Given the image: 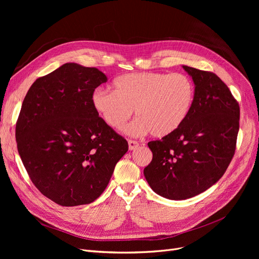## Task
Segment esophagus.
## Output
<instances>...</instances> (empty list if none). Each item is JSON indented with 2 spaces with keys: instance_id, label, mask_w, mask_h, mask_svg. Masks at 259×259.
<instances>
[{
  "instance_id": "esophagus-1",
  "label": "esophagus",
  "mask_w": 259,
  "mask_h": 259,
  "mask_svg": "<svg viewBox=\"0 0 259 259\" xmlns=\"http://www.w3.org/2000/svg\"><path fill=\"white\" fill-rule=\"evenodd\" d=\"M128 146H129V150L132 151V150H135V149L139 148V143L135 142V141H128Z\"/></svg>"
}]
</instances>
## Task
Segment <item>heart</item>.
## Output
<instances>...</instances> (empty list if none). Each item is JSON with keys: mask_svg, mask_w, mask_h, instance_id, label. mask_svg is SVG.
Here are the masks:
<instances>
[{"mask_svg": "<svg viewBox=\"0 0 259 259\" xmlns=\"http://www.w3.org/2000/svg\"><path fill=\"white\" fill-rule=\"evenodd\" d=\"M113 88L95 89L92 107L115 130L124 128L135 110L138 118L125 130L133 137L148 132L155 138L172 134L187 119L195 98L192 79L182 73H127L113 80Z\"/></svg>", "mask_w": 259, "mask_h": 259, "instance_id": "1", "label": "heart"}]
</instances>
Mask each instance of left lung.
<instances>
[{"label":"left lung","mask_w":259,"mask_h":259,"mask_svg":"<svg viewBox=\"0 0 259 259\" xmlns=\"http://www.w3.org/2000/svg\"><path fill=\"white\" fill-rule=\"evenodd\" d=\"M183 68L195 87L192 109L175 132L148 143L153 157L144 169L153 191L173 200L196 196L220 181L239 130V105L224 81L213 72Z\"/></svg>","instance_id":"left-lung-1"}]
</instances>
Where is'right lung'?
Instances as JSON below:
<instances>
[{
    "label": "right lung",
    "mask_w": 259,
    "mask_h": 259,
    "mask_svg": "<svg viewBox=\"0 0 259 259\" xmlns=\"http://www.w3.org/2000/svg\"><path fill=\"white\" fill-rule=\"evenodd\" d=\"M107 76L66 63L37 78L23 101L16 139L24 167L38 191L64 207L87 205L106 189L127 141L91 104Z\"/></svg>",
    "instance_id": "1"
}]
</instances>
